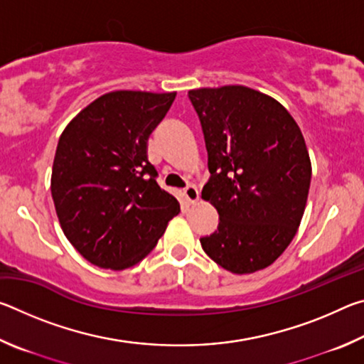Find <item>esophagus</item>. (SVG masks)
<instances>
[{"mask_svg": "<svg viewBox=\"0 0 364 364\" xmlns=\"http://www.w3.org/2000/svg\"><path fill=\"white\" fill-rule=\"evenodd\" d=\"M183 194L188 204H196V202L199 200V189H197L194 184H189V186L183 191Z\"/></svg>", "mask_w": 364, "mask_h": 364, "instance_id": "34e87169", "label": "esophagus"}]
</instances>
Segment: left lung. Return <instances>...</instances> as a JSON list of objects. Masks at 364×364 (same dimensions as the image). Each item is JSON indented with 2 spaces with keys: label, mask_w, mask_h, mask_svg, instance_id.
Instances as JSON below:
<instances>
[{
  "label": "left lung",
  "mask_w": 364,
  "mask_h": 364,
  "mask_svg": "<svg viewBox=\"0 0 364 364\" xmlns=\"http://www.w3.org/2000/svg\"><path fill=\"white\" fill-rule=\"evenodd\" d=\"M208 154L202 199L220 223L200 237L221 268L250 274L276 262L297 232L311 162L297 122L274 97L242 85L189 91Z\"/></svg>",
  "instance_id": "obj_1"
}]
</instances>
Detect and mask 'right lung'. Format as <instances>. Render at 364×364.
<instances>
[{"label": "right lung", "mask_w": 364, "mask_h": 364, "mask_svg": "<svg viewBox=\"0 0 364 364\" xmlns=\"http://www.w3.org/2000/svg\"><path fill=\"white\" fill-rule=\"evenodd\" d=\"M176 93L120 90L73 117L60 134L51 194L60 228L85 260L127 269L149 254L180 213L156 181L147 139Z\"/></svg>", "instance_id": "right-lung-1"}]
</instances>
